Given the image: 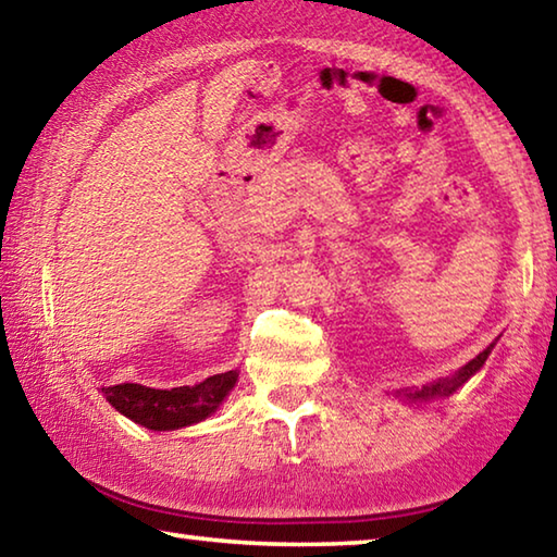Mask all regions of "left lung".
<instances>
[{
	"instance_id": "1",
	"label": "left lung",
	"mask_w": 557,
	"mask_h": 557,
	"mask_svg": "<svg viewBox=\"0 0 557 557\" xmlns=\"http://www.w3.org/2000/svg\"><path fill=\"white\" fill-rule=\"evenodd\" d=\"M492 348H494V344H488L482 354H479L476 358H471V361L465 366V369H459L455 375H451V379H442V381H435V383H430V385H422L420 391H412V393L405 391L403 395L410 403H428V400H435V398H447V395H451L457 388H461V385H465L471 379V375H474L479 369H482L484 361L488 358V354H492Z\"/></svg>"
}]
</instances>
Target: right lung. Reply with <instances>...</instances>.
<instances>
[{"label":"right lung","mask_w":557,"mask_h":557,"mask_svg":"<svg viewBox=\"0 0 557 557\" xmlns=\"http://www.w3.org/2000/svg\"><path fill=\"white\" fill-rule=\"evenodd\" d=\"M238 381V371L215 373L196 385H182L172 391L147 388L139 383H120L102 388L112 408L120 410L137 425L147 430H178L201 422L219 410L225 395Z\"/></svg>","instance_id":"1"}]
</instances>
